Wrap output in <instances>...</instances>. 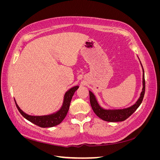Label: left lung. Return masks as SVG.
<instances>
[{"label": "left lung", "instance_id": "obj_1", "mask_svg": "<svg viewBox=\"0 0 160 160\" xmlns=\"http://www.w3.org/2000/svg\"><path fill=\"white\" fill-rule=\"evenodd\" d=\"M139 62L142 67V71H143V77H142L143 88H142L141 93H140L139 98H138L136 102L132 106H130V107H128L127 108H123V109L103 108L99 105L98 99H97L95 94L90 90L89 91L90 103L91 105V108L93 109L94 113L98 115L99 118L109 122H123V121L127 119L129 116L132 115L135 111H136V109L139 107V105H141L143 99L144 93H145V89H146V85H146V82H145V76H144V71H143V66L141 63V61H139Z\"/></svg>", "mask_w": 160, "mask_h": 160}]
</instances>
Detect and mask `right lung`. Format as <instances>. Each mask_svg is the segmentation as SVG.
I'll return each instance as SVG.
<instances>
[{
    "label": "right lung",
    "instance_id": "obj_1",
    "mask_svg": "<svg viewBox=\"0 0 160 160\" xmlns=\"http://www.w3.org/2000/svg\"><path fill=\"white\" fill-rule=\"evenodd\" d=\"M79 88V86L77 85L72 87V88L66 91V93L64 95L63 101H62L61 108L56 112L49 115L40 116L28 115L19 108L15 99H14V101H15V104L18 111L26 119L41 128H52L60 124L62 122V120L65 119L67 113H68L72 96H73L75 92Z\"/></svg>",
    "mask_w": 160,
    "mask_h": 160
}]
</instances>
